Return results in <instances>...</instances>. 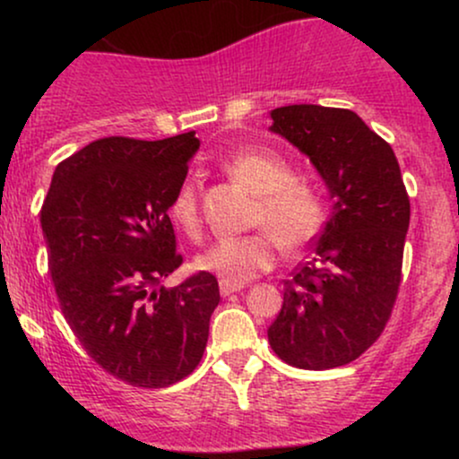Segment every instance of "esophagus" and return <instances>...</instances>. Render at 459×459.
I'll return each instance as SVG.
<instances>
[{
    "label": "esophagus",
    "mask_w": 459,
    "mask_h": 459,
    "mask_svg": "<svg viewBox=\"0 0 459 459\" xmlns=\"http://www.w3.org/2000/svg\"><path fill=\"white\" fill-rule=\"evenodd\" d=\"M241 289H244V284L229 282V281H220V293H222V298H229V296H233V293L241 291Z\"/></svg>",
    "instance_id": "34e87169"
}]
</instances>
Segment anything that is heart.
Here are the masks:
<instances>
[{
	"mask_svg": "<svg viewBox=\"0 0 459 459\" xmlns=\"http://www.w3.org/2000/svg\"><path fill=\"white\" fill-rule=\"evenodd\" d=\"M224 170L235 181L256 194L252 226L256 233L226 237L198 256L196 267L229 282H247L276 263V250H299L321 233L325 224V203L319 189L293 178V170L281 155L263 149H244L224 161ZM172 222L192 239L203 233L198 189L192 178L177 187L168 204Z\"/></svg>",
	"mask_w": 459,
	"mask_h": 459,
	"instance_id": "1",
	"label": "heart"
}]
</instances>
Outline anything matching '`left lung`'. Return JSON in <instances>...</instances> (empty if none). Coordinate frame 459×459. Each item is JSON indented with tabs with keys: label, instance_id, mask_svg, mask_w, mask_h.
I'll use <instances>...</instances> for the list:
<instances>
[{
	"label": "left lung",
	"instance_id": "left-lung-1",
	"mask_svg": "<svg viewBox=\"0 0 459 459\" xmlns=\"http://www.w3.org/2000/svg\"><path fill=\"white\" fill-rule=\"evenodd\" d=\"M272 131L313 161L332 215L313 256L284 281L282 308L267 330L287 365L343 367L380 339L402 282L410 198L388 142L351 109L284 105Z\"/></svg>",
	"mask_w": 459,
	"mask_h": 459
}]
</instances>
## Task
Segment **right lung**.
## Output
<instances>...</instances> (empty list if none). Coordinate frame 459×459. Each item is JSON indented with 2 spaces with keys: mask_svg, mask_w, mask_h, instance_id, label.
<instances>
[{
  "mask_svg": "<svg viewBox=\"0 0 459 459\" xmlns=\"http://www.w3.org/2000/svg\"><path fill=\"white\" fill-rule=\"evenodd\" d=\"M198 146L194 131L91 142L57 163L40 209L65 319L86 354L131 386L163 388L187 377L220 302L209 272L160 287L183 263L168 204Z\"/></svg>",
  "mask_w": 459,
  "mask_h": 459,
  "instance_id": "1",
  "label": "right lung"
}]
</instances>
